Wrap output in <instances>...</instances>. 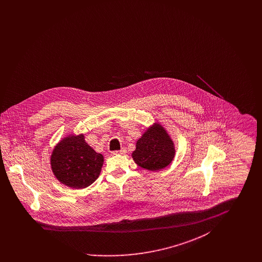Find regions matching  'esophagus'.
Wrapping results in <instances>:
<instances>
[{"instance_id": "1", "label": "esophagus", "mask_w": 262, "mask_h": 262, "mask_svg": "<svg viewBox=\"0 0 262 262\" xmlns=\"http://www.w3.org/2000/svg\"><path fill=\"white\" fill-rule=\"evenodd\" d=\"M126 153V150L125 148H122L121 150H117V151H113V154L116 155V154H125Z\"/></svg>"}]
</instances>
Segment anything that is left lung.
I'll return each mask as SVG.
<instances>
[{
  "label": "left lung",
  "mask_w": 262,
  "mask_h": 262,
  "mask_svg": "<svg viewBox=\"0 0 262 262\" xmlns=\"http://www.w3.org/2000/svg\"><path fill=\"white\" fill-rule=\"evenodd\" d=\"M173 140L160 124H154L142 135L133 152V158L137 165L148 171L164 169L174 159Z\"/></svg>",
  "instance_id": "left-lung-1"
}]
</instances>
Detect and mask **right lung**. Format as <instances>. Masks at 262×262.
<instances>
[{"label": "right lung", "mask_w": 262, "mask_h": 262, "mask_svg": "<svg viewBox=\"0 0 262 262\" xmlns=\"http://www.w3.org/2000/svg\"><path fill=\"white\" fill-rule=\"evenodd\" d=\"M104 157L90 147L84 136H68L54 148L51 168L55 177L72 188H84L99 177Z\"/></svg>", "instance_id": "1"}]
</instances>
